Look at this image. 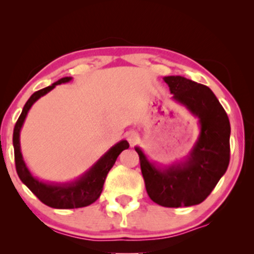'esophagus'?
Wrapping results in <instances>:
<instances>
[{
	"label": "esophagus",
	"mask_w": 254,
	"mask_h": 254,
	"mask_svg": "<svg viewBox=\"0 0 254 254\" xmlns=\"http://www.w3.org/2000/svg\"><path fill=\"white\" fill-rule=\"evenodd\" d=\"M127 140L130 144H135L138 140L137 134L136 133H129V134H128V136H127Z\"/></svg>",
	"instance_id": "1"
}]
</instances>
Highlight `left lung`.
I'll return each mask as SVG.
<instances>
[{
  "instance_id": "obj_1",
  "label": "left lung",
  "mask_w": 254,
  "mask_h": 254,
  "mask_svg": "<svg viewBox=\"0 0 254 254\" xmlns=\"http://www.w3.org/2000/svg\"><path fill=\"white\" fill-rule=\"evenodd\" d=\"M173 99L199 118L200 137L184 164L161 170L147 161L138 148L144 185L150 199L169 208L199 204L215 189L230 161V123L213 91L182 76L164 77Z\"/></svg>"
}]
</instances>
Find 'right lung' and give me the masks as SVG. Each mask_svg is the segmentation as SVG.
Instances as JSON below:
<instances>
[{
    "mask_svg": "<svg viewBox=\"0 0 254 254\" xmlns=\"http://www.w3.org/2000/svg\"><path fill=\"white\" fill-rule=\"evenodd\" d=\"M70 79L71 77H64L59 79L58 82L53 83L52 85L47 86V88L34 92L24 105L22 113H20L18 120H17L15 128H13L12 136L13 149H15V165L19 179L29 187L31 192L41 202L48 207L58 208V209H72V208L86 207L95 202L100 196L107 173L112 169L118 156L121 154V151L129 147L127 141H120L119 143L111 148L88 173H85L77 182L69 184V185H47V184L41 183L31 176L25 163L23 161L22 154H20V128L23 126L27 112H29L31 106L33 105L36 100L39 99L41 96L46 95L47 92H50L52 89L55 88V85L69 82Z\"/></svg>",
    "mask_w": 254,
    "mask_h": 254,
    "instance_id": "add662e5",
    "label": "right lung"
}]
</instances>
